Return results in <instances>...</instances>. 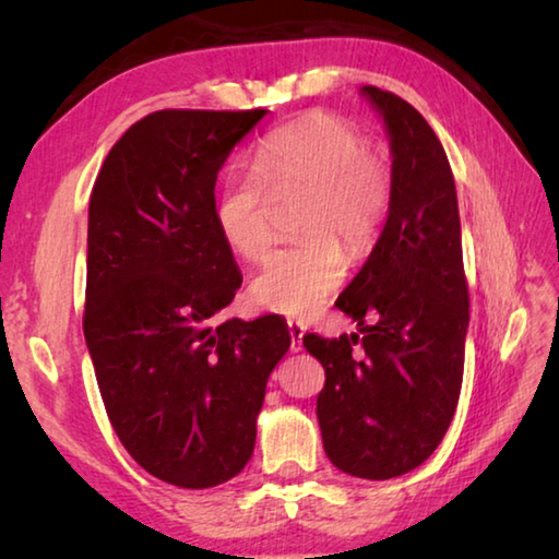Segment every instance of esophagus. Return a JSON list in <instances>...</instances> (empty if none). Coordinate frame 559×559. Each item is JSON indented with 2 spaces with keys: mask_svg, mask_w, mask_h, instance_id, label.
I'll list each match as a JSON object with an SVG mask.
<instances>
[{
  "mask_svg": "<svg viewBox=\"0 0 559 559\" xmlns=\"http://www.w3.org/2000/svg\"><path fill=\"white\" fill-rule=\"evenodd\" d=\"M288 333H290V347L298 353V349L302 347V335H306V328L296 323V320H288Z\"/></svg>",
  "mask_w": 559,
  "mask_h": 559,
  "instance_id": "esophagus-1",
  "label": "esophagus"
}]
</instances>
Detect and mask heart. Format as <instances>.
Returning a JSON list of instances; mask_svg holds the SVG:
<instances>
[{"label":"heart","mask_w":559,"mask_h":559,"mask_svg":"<svg viewBox=\"0 0 559 559\" xmlns=\"http://www.w3.org/2000/svg\"><path fill=\"white\" fill-rule=\"evenodd\" d=\"M306 192L296 231L308 239L281 246L251 281L257 306L308 318L345 281L347 251H365L390 210V173L355 126L328 112L269 132L253 150V169H234L214 197V224L231 251L261 259L273 239L271 195Z\"/></svg>","instance_id":"heart-1"}]
</instances>
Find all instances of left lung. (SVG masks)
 I'll list each match as a JSON object with an SVG mask.
<instances>
[{"mask_svg":"<svg viewBox=\"0 0 559 559\" xmlns=\"http://www.w3.org/2000/svg\"><path fill=\"white\" fill-rule=\"evenodd\" d=\"M359 96L390 140V210L335 302L359 333L306 335L302 345L325 367L316 412L328 459L349 476L386 480L421 466L456 412L468 286L456 185L437 132L394 93L362 86Z\"/></svg>","mask_w":559,"mask_h":559,"instance_id":"obj_1","label":"left lung"}]
</instances>
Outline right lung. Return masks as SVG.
Returning <instances> with one entry per match:
<instances>
[{"label": "right lung", "mask_w": 559, "mask_h": 559, "mask_svg": "<svg viewBox=\"0 0 559 559\" xmlns=\"http://www.w3.org/2000/svg\"><path fill=\"white\" fill-rule=\"evenodd\" d=\"M266 112H153L93 185L83 335L120 443L177 488L239 476L290 347L281 316H219L241 271L214 224L216 175Z\"/></svg>", "instance_id": "obj_1"}]
</instances>
